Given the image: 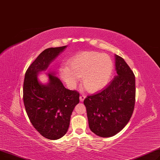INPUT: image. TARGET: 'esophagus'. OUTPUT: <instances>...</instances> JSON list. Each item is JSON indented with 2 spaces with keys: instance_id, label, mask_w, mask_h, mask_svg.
Listing matches in <instances>:
<instances>
[{
  "instance_id": "1",
  "label": "esophagus",
  "mask_w": 160,
  "mask_h": 160,
  "mask_svg": "<svg viewBox=\"0 0 160 160\" xmlns=\"http://www.w3.org/2000/svg\"><path fill=\"white\" fill-rule=\"evenodd\" d=\"M85 97H86V96H84V95H81V96H80V97H79L80 101H81V102H83V101H84Z\"/></svg>"
}]
</instances>
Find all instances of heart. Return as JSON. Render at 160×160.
Returning <instances> with one entry per match:
<instances>
[{"instance_id": "heart-1", "label": "heart", "mask_w": 160, "mask_h": 160, "mask_svg": "<svg viewBox=\"0 0 160 160\" xmlns=\"http://www.w3.org/2000/svg\"><path fill=\"white\" fill-rule=\"evenodd\" d=\"M113 70L111 58L94 51L78 53L59 68L60 78L70 88H74L82 76V83L88 92H94L108 84Z\"/></svg>"}]
</instances>
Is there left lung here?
Wrapping results in <instances>:
<instances>
[{"instance_id":"obj_1","label":"left lung","mask_w":160,"mask_h":160,"mask_svg":"<svg viewBox=\"0 0 160 160\" xmlns=\"http://www.w3.org/2000/svg\"><path fill=\"white\" fill-rule=\"evenodd\" d=\"M117 75L100 92L85 99L90 130L102 138L116 135L125 127L133 114L135 79L124 60L115 55Z\"/></svg>"}]
</instances>
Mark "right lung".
<instances>
[{"mask_svg":"<svg viewBox=\"0 0 160 160\" xmlns=\"http://www.w3.org/2000/svg\"><path fill=\"white\" fill-rule=\"evenodd\" d=\"M66 46L45 49L30 64L25 73L23 102L28 118L36 130L45 138H61L69 128L75 106L79 102V93L66 88L55 73L48 74V85L41 84L37 78Z\"/></svg>","mask_w":160,"mask_h":160,"instance_id":"right-lung-1","label":"right lung"}]
</instances>
